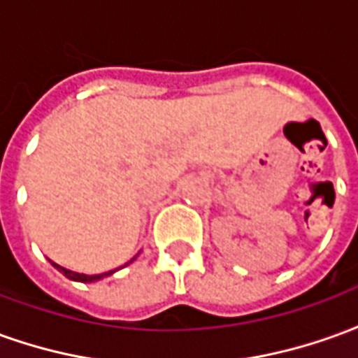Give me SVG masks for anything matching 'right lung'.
I'll return each mask as SVG.
<instances>
[{
	"mask_svg": "<svg viewBox=\"0 0 358 358\" xmlns=\"http://www.w3.org/2000/svg\"><path fill=\"white\" fill-rule=\"evenodd\" d=\"M54 267H56L57 271H62V273L66 275L67 279L81 281V283H92V281H99V279H102V277L114 273V271H108V273H101V275H85V273H75V271H71V269H66V267L57 266V264H54Z\"/></svg>",
	"mask_w": 358,
	"mask_h": 358,
	"instance_id": "add662e5",
	"label": "right lung"
}]
</instances>
